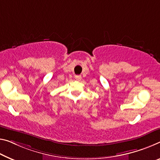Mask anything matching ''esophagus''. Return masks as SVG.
I'll return each instance as SVG.
<instances>
[{
    "label": "esophagus",
    "instance_id": "esophagus-1",
    "mask_svg": "<svg viewBox=\"0 0 160 160\" xmlns=\"http://www.w3.org/2000/svg\"><path fill=\"white\" fill-rule=\"evenodd\" d=\"M75 79L77 81H81V80H82V77H81L80 75L75 76Z\"/></svg>",
    "mask_w": 160,
    "mask_h": 160
}]
</instances>
